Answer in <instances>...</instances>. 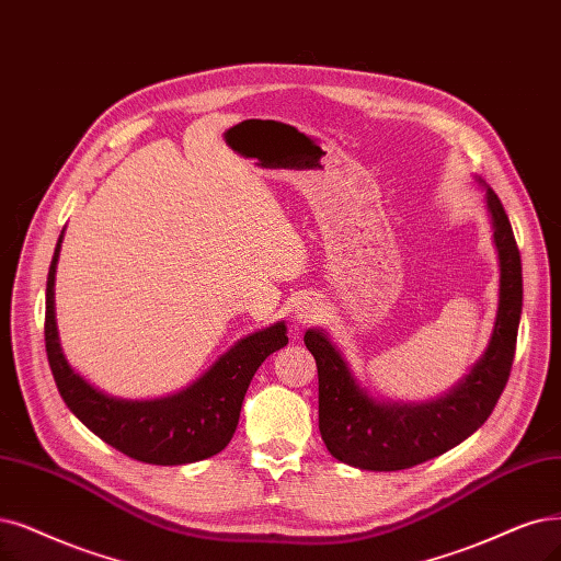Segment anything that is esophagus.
Masks as SVG:
<instances>
[{"label":"esophagus","instance_id":"34e87169","mask_svg":"<svg viewBox=\"0 0 561 561\" xmlns=\"http://www.w3.org/2000/svg\"><path fill=\"white\" fill-rule=\"evenodd\" d=\"M321 312H323V302L319 298H314V296L300 298L296 302V309H294V314H296V319L300 323H312L314 319L321 317Z\"/></svg>","mask_w":561,"mask_h":561}]
</instances>
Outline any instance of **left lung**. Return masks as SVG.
<instances>
[{
    "instance_id": "8db88e82",
    "label": "left lung",
    "mask_w": 561,
    "mask_h": 561,
    "mask_svg": "<svg viewBox=\"0 0 561 561\" xmlns=\"http://www.w3.org/2000/svg\"><path fill=\"white\" fill-rule=\"evenodd\" d=\"M485 203L500 256V307L485 354L446 396L421 404L375 400L351 375L348 363L323 330L309 328L305 333V346L319 369L321 439L340 462L369 471L416 467L458 446L490 419L515 356L523 263L508 215L490 186Z\"/></svg>"
}]
</instances>
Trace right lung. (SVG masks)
<instances>
[{
    "label": "right lung",
    "mask_w": 561,
    "mask_h": 561,
    "mask_svg": "<svg viewBox=\"0 0 561 561\" xmlns=\"http://www.w3.org/2000/svg\"><path fill=\"white\" fill-rule=\"evenodd\" d=\"M61 231L46 284V354L61 400L99 439L148 465H190L213 458L231 442L244 392L261 363L288 344L284 321L240 340L192 386L169 398L122 400L106 396L65 358L55 321V273Z\"/></svg>",
    "instance_id": "obj_1"
}]
</instances>
